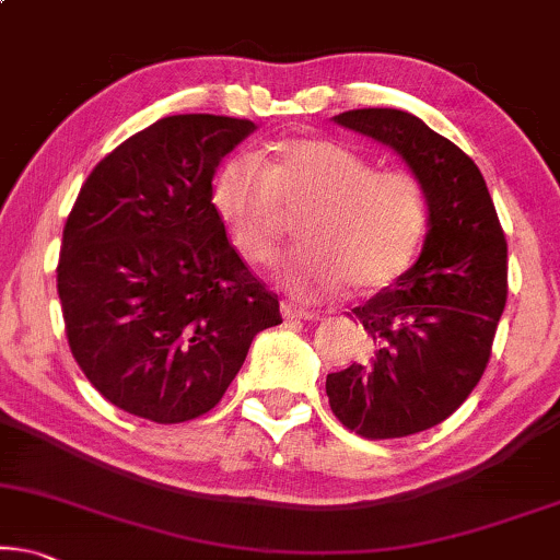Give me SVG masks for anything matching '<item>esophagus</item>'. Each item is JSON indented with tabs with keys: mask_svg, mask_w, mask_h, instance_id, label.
Masks as SVG:
<instances>
[{
	"mask_svg": "<svg viewBox=\"0 0 560 560\" xmlns=\"http://www.w3.org/2000/svg\"><path fill=\"white\" fill-rule=\"evenodd\" d=\"M281 315H284V319H315L317 317L315 312L296 307V304H292V302H281Z\"/></svg>",
	"mask_w": 560,
	"mask_h": 560,
	"instance_id": "obj_1",
	"label": "esophagus"
}]
</instances>
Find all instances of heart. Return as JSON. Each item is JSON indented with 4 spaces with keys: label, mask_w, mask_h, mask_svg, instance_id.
<instances>
[{
    "label": "heart",
    "mask_w": 560,
    "mask_h": 560,
    "mask_svg": "<svg viewBox=\"0 0 560 560\" xmlns=\"http://www.w3.org/2000/svg\"><path fill=\"white\" fill-rule=\"evenodd\" d=\"M214 210L248 264H271L287 237V212H300L304 243L287 253L276 279L300 300H325L350 281L358 292L389 287L407 271L428 228L422 184L330 138H287L264 166L253 155L222 163Z\"/></svg>",
    "instance_id": "heart-1"
}]
</instances>
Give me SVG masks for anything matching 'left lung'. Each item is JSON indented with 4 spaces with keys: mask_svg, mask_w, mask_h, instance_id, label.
I'll return each instance as SVG.
<instances>
[{
    "mask_svg": "<svg viewBox=\"0 0 560 560\" xmlns=\"http://www.w3.org/2000/svg\"><path fill=\"white\" fill-rule=\"evenodd\" d=\"M332 119L392 148L428 202L420 258L353 310L374 353L325 382L355 435L407 438L441 424L479 384L506 302V241L479 166L420 117L350 109Z\"/></svg>",
    "mask_w": 560,
    "mask_h": 560,
    "instance_id": "1",
    "label": "left lung"
}]
</instances>
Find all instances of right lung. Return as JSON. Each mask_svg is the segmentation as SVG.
<instances>
[{"label": "right lung", "instance_id": "add662e5", "mask_svg": "<svg viewBox=\"0 0 560 560\" xmlns=\"http://www.w3.org/2000/svg\"><path fill=\"white\" fill-rule=\"evenodd\" d=\"M250 119L174 115L96 163L66 220L58 296L79 369L104 399L171 424L210 412L253 338L281 323L212 205Z\"/></svg>", "mask_w": 560, "mask_h": 560}]
</instances>
